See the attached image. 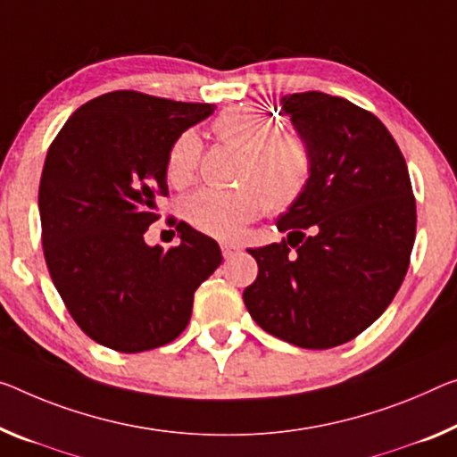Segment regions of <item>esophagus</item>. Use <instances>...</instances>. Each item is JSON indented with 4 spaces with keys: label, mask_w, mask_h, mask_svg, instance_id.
<instances>
[{
    "label": "esophagus",
    "mask_w": 457,
    "mask_h": 457,
    "mask_svg": "<svg viewBox=\"0 0 457 457\" xmlns=\"http://www.w3.org/2000/svg\"><path fill=\"white\" fill-rule=\"evenodd\" d=\"M220 249H222V255H224V257H230V255H233V253H237L241 247H238L237 243L222 241V243H220Z\"/></svg>",
    "instance_id": "34e87169"
}]
</instances>
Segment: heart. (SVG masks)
I'll return each instance as SVG.
<instances>
[{
  "label": "heart",
  "instance_id": "b5f03b06",
  "mask_svg": "<svg viewBox=\"0 0 457 457\" xmlns=\"http://www.w3.org/2000/svg\"><path fill=\"white\" fill-rule=\"evenodd\" d=\"M212 135L222 145L243 153L235 189L202 187L181 204L186 222L216 238H235L245 224L265 208L282 214L306 194L312 179V151L304 137L278 130L270 114L257 108L224 110L212 124ZM202 143L194 130L175 138L167 155V181L184 187L195 178Z\"/></svg>",
  "mask_w": 457,
  "mask_h": 457
}]
</instances>
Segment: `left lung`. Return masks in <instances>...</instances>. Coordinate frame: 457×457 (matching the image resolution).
I'll return each instance as SVG.
<instances>
[{
	"label": "left lung",
	"instance_id": "obj_1",
	"mask_svg": "<svg viewBox=\"0 0 457 457\" xmlns=\"http://www.w3.org/2000/svg\"><path fill=\"white\" fill-rule=\"evenodd\" d=\"M279 104L311 145L312 179L279 216L287 238L247 249L259 273L243 300L263 331L328 349L366 331L396 296L415 243V195L396 140L371 112L320 91Z\"/></svg>",
	"mask_w": 457,
	"mask_h": 457
}]
</instances>
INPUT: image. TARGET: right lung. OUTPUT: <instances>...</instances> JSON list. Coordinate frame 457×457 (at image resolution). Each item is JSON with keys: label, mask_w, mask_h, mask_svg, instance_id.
<instances>
[{"label": "right lung", "mask_w": 457, "mask_h": 457, "mask_svg": "<svg viewBox=\"0 0 457 457\" xmlns=\"http://www.w3.org/2000/svg\"><path fill=\"white\" fill-rule=\"evenodd\" d=\"M212 112L110 91L77 108L48 146L38 187L46 268L73 320L104 347L140 353L173 341L222 263L219 243L186 222L178 247L145 243L170 194L171 145Z\"/></svg>", "instance_id": "1"}]
</instances>
